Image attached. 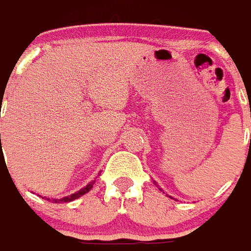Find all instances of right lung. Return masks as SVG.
I'll list each match as a JSON object with an SVG mask.
<instances>
[{"instance_id": "add662e5", "label": "right lung", "mask_w": 251, "mask_h": 251, "mask_svg": "<svg viewBox=\"0 0 251 251\" xmlns=\"http://www.w3.org/2000/svg\"><path fill=\"white\" fill-rule=\"evenodd\" d=\"M93 184L94 181H92L90 184H88V185L85 186V188H82V189H79L78 192H75V193H73V195H70V196H66V197H62V199H52V201L54 202H69V201H73V200H75V199H78V197L83 196L85 193H88L92 188H93ZM50 200V199H49Z\"/></svg>"}]
</instances>
